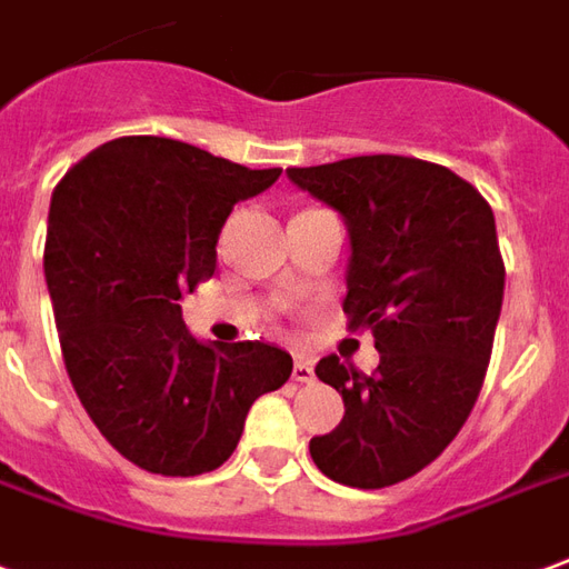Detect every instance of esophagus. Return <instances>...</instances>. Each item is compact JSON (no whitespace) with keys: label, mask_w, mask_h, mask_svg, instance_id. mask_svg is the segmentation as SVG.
Listing matches in <instances>:
<instances>
[{"label":"esophagus","mask_w":569,"mask_h":569,"mask_svg":"<svg viewBox=\"0 0 569 569\" xmlns=\"http://www.w3.org/2000/svg\"><path fill=\"white\" fill-rule=\"evenodd\" d=\"M293 380L297 382L316 380V370H312V365H309L306 358H297V361H293Z\"/></svg>","instance_id":"1"}]
</instances>
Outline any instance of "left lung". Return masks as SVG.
Here are the masks:
<instances>
[{
	"instance_id": "8db88e82",
	"label": "left lung",
	"mask_w": 569,
	"mask_h": 569,
	"mask_svg": "<svg viewBox=\"0 0 569 569\" xmlns=\"http://www.w3.org/2000/svg\"><path fill=\"white\" fill-rule=\"evenodd\" d=\"M288 177L342 213L352 239L342 312L380 352L370 377L337 356L318 361L346 413L309 453L330 481L398 485L445 453L485 386L506 288L493 211L469 180L410 156H356Z\"/></svg>"
}]
</instances>
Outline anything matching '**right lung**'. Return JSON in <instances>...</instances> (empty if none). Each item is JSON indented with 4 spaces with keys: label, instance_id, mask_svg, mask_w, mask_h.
<instances>
[{
    "label": "right lung",
    "instance_id": "add662e5",
    "mask_svg": "<svg viewBox=\"0 0 569 569\" xmlns=\"http://www.w3.org/2000/svg\"><path fill=\"white\" fill-rule=\"evenodd\" d=\"M171 137H119L63 174L46 281L72 389L124 459L164 478L220 469L293 361L272 342L204 346L180 300L217 269L232 204L278 180Z\"/></svg>",
    "mask_w": 569,
    "mask_h": 569
}]
</instances>
